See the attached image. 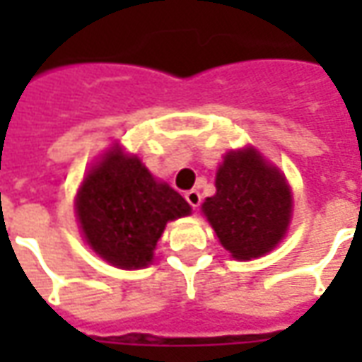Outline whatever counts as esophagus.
Here are the masks:
<instances>
[{
    "label": "esophagus",
    "instance_id": "obj_1",
    "mask_svg": "<svg viewBox=\"0 0 362 362\" xmlns=\"http://www.w3.org/2000/svg\"><path fill=\"white\" fill-rule=\"evenodd\" d=\"M186 202H188L194 209H197L199 204H202V194H199L197 189H189V192H186Z\"/></svg>",
    "mask_w": 362,
    "mask_h": 362
}]
</instances>
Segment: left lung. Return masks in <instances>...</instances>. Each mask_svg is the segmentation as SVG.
I'll return each mask as SVG.
<instances>
[{
  "label": "left lung",
  "mask_w": 362,
  "mask_h": 362,
  "mask_svg": "<svg viewBox=\"0 0 362 362\" xmlns=\"http://www.w3.org/2000/svg\"><path fill=\"white\" fill-rule=\"evenodd\" d=\"M217 194L204 213L233 258H258L277 246L291 219V189L258 151L228 153L215 180Z\"/></svg>",
  "instance_id": "obj_1"
}]
</instances>
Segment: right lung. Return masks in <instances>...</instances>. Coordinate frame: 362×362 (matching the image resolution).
Listing matches in <instances>:
<instances>
[{
	"mask_svg": "<svg viewBox=\"0 0 362 362\" xmlns=\"http://www.w3.org/2000/svg\"><path fill=\"white\" fill-rule=\"evenodd\" d=\"M75 207L90 248L124 269L147 266L166 223L189 213L178 192L119 149L108 151L87 174Z\"/></svg>",
	"mask_w": 362,
	"mask_h": 362,
	"instance_id": "obj_1",
	"label": "right lung"
}]
</instances>
